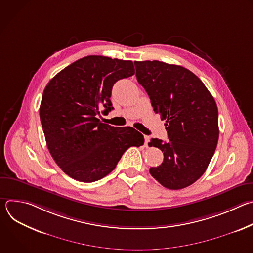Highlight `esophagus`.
I'll use <instances>...</instances> for the list:
<instances>
[{"label": "esophagus", "mask_w": 253, "mask_h": 253, "mask_svg": "<svg viewBox=\"0 0 253 253\" xmlns=\"http://www.w3.org/2000/svg\"><path fill=\"white\" fill-rule=\"evenodd\" d=\"M144 139H145V146L148 147V143H149L150 137H149V136H145V137H144Z\"/></svg>", "instance_id": "1"}]
</instances>
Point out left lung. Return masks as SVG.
I'll return each instance as SVG.
<instances>
[{
  "instance_id": "1",
  "label": "left lung",
  "mask_w": 253,
  "mask_h": 253,
  "mask_svg": "<svg viewBox=\"0 0 253 253\" xmlns=\"http://www.w3.org/2000/svg\"><path fill=\"white\" fill-rule=\"evenodd\" d=\"M134 64L154 112L166 120L169 138L149 142L164 155L161 165L149 172L168 189L185 188L203 175L217 146V105L202 81L182 66L156 60Z\"/></svg>"
}]
</instances>
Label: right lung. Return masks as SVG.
I'll list each match as a JSON object with an SVG mask.
<instances>
[{
  "label": "right lung",
  "mask_w": 253,
  "mask_h": 253,
  "mask_svg": "<svg viewBox=\"0 0 253 253\" xmlns=\"http://www.w3.org/2000/svg\"><path fill=\"white\" fill-rule=\"evenodd\" d=\"M134 74L132 61L93 55L67 66L46 86L40 119L47 146L71 178L97 181L115 169L129 147L143 145V135L134 128L97 118L113 110V85Z\"/></svg>",
  "instance_id": "add662e5"
}]
</instances>
